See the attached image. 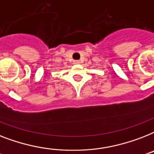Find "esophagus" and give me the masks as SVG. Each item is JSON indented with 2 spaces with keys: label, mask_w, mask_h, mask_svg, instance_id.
I'll return each mask as SVG.
<instances>
[{
  "label": "esophagus",
  "mask_w": 154,
  "mask_h": 154,
  "mask_svg": "<svg viewBox=\"0 0 154 154\" xmlns=\"http://www.w3.org/2000/svg\"><path fill=\"white\" fill-rule=\"evenodd\" d=\"M80 63H81V62H80V61H78V60H77V61H74V62H73V64H75V65H79Z\"/></svg>",
  "instance_id": "esophagus-1"
}]
</instances>
